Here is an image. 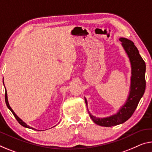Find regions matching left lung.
<instances>
[{"instance_id":"left-lung-1","label":"left lung","mask_w":152,"mask_h":152,"mask_svg":"<svg viewBox=\"0 0 152 152\" xmlns=\"http://www.w3.org/2000/svg\"><path fill=\"white\" fill-rule=\"evenodd\" d=\"M124 50L130 59L132 67L131 91L126 103L116 114L105 118H97L92 115L90 118L95 124L102 126L110 127L126 122L133 114L145 90V63L139 54L137 48L131 40L125 38H120ZM85 103L87 102L85 99Z\"/></svg>"}]
</instances>
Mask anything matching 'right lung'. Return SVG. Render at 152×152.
I'll return each instance as SVG.
<instances>
[{
    "mask_svg": "<svg viewBox=\"0 0 152 152\" xmlns=\"http://www.w3.org/2000/svg\"><path fill=\"white\" fill-rule=\"evenodd\" d=\"M5 102H6L7 106L8 107L9 109L11 111V112L13 113V114L14 115V116H15V118H16V120H18V122L19 123H20L21 125V126H24V127H26V128H28V129H33V130H37V129H34V128H32V127L29 126L28 125H27V124H26L25 123V122H23L22 121V120H21V119H20V118H18V115H17L15 114V112H14L13 111V110L11 109V107H10V105H9V103H8V99H7V91H5Z\"/></svg>",
    "mask_w": 152,
    "mask_h": 152,
    "instance_id": "1",
    "label": "right lung"
}]
</instances>
